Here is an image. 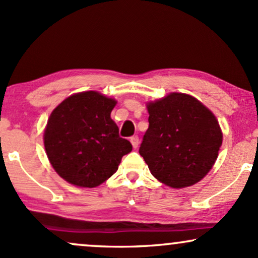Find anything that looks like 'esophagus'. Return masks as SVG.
<instances>
[{"label": "esophagus", "mask_w": 258, "mask_h": 258, "mask_svg": "<svg viewBox=\"0 0 258 258\" xmlns=\"http://www.w3.org/2000/svg\"><path fill=\"white\" fill-rule=\"evenodd\" d=\"M130 141H131L132 147L135 148V149H137L138 146H139V138H138V136H133V137H131V139H130Z\"/></svg>", "instance_id": "1"}]
</instances>
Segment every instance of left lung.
Segmentation results:
<instances>
[{
  "label": "left lung",
  "mask_w": 258,
  "mask_h": 258,
  "mask_svg": "<svg viewBox=\"0 0 258 258\" xmlns=\"http://www.w3.org/2000/svg\"><path fill=\"white\" fill-rule=\"evenodd\" d=\"M147 109L149 127L139 154L153 176L171 188L203 179L217 160L223 137L212 111L177 92L148 103Z\"/></svg>",
  "instance_id": "8db88e82"
}]
</instances>
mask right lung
Returning a JSON list of instances; mask_svg holds the SVG:
<instances>
[{"mask_svg": "<svg viewBox=\"0 0 258 258\" xmlns=\"http://www.w3.org/2000/svg\"><path fill=\"white\" fill-rule=\"evenodd\" d=\"M116 100L87 91L68 97L52 111L43 133L49 162L74 185L94 188L117 171L132 144L110 117Z\"/></svg>", "mask_w": 258, "mask_h": 258, "instance_id": "obj_1", "label": "right lung"}]
</instances>
